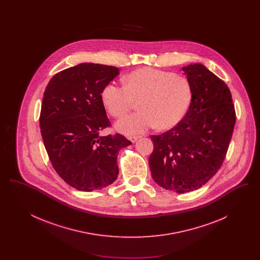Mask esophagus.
Wrapping results in <instances>:
<instances>
[{"mask_svg":"<svg viewBox=\"0 0 260 260\" xmlns=\"http://www.w3.org/2000/svg\"><path fill=\"white\" fill-rule=\"evenodd\" d=\"M139 138V136H131L128 139L133 142V143H135V142H136V140Z\"/></svg>","mask_w":260,"mask_h":260,"instance_id":"1","label":"esophagus"}]
</instances>
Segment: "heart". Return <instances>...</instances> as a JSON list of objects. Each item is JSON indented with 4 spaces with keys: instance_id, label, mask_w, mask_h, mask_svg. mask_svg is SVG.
<instances>
[{
    "instance_id": "heart-1",
    "label": "heart",
    "mask_w": 260,
    "mask_h": 260,
    "mask_svg": "<svg viewBox=\"0 0 260 260\" xmlns=\"http://www.w3.org/2000/svg\"><path fill=\"white\" fill-rule=\"evenodd\" d=\"M124 86L108 84L101 100L113 117L124 116L140 101V112L125 116L116 128L126 136L145 133L157 125L168 129L180 123L192 101L190 82L181 75L144 67L124 77Z\"/></svg>"
}]
</instances>
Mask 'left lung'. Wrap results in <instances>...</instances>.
Wrapping results in <instances>:
<instances>
[{"mask_svg": "<svg viewBox=\"0 0 260 260\" xmlns=\"http://www.w3.org/2000/svg\"><path fill=\"white\" fill-rule=\"evenodd\" d=\"M192 87L184 118L172 129L152 136L149 166L154 181L176 193L205 185L226 156L236 122L227 85L203 64L182 67Z\"/></svg>", "mask_w": 260, "mask_h": 260, "instance_id": "obj_1", "label": "left lung"}]
</instances>
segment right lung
I'll list each match as a JSON object with an SVG mask.
<instances>
[{"mask_svg": "<svg viewBox=\"0 0 260 260\" xmlns=\"http://www.w3.org/2000/svg\"><path fill=\"white\" fill-rule=\"evenodd\" d=\"M114 66L81 63L54 75L46 87L40 128L53 169L69 185L90 192L118 176L124 136H100L110 121L101 100L103 87L119 75Z\"/></svg>", "mask_w": 260, "mask_h": 260, "instance_id": "add662e5", "label": "right lung"}]
</instances>
